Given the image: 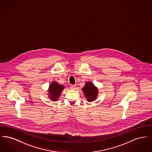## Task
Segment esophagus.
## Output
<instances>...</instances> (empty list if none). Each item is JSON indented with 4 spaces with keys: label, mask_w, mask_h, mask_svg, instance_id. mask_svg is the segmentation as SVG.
<instances>
[{
    "label": "esophagus",
    "mask_w": 152,
    "mask_h": 152,
    "mask_svg": "<svg viewBox=\"0 0 152 152\" xmlns=\"http://www.w3.org/2000/svg\"><path fill=\"white\" fill-rule=\"evenodd\" d=\"M76 85H71V88L72 89H76Z\"/></svg>",
    "instance_id": "1"
}]
</instances>
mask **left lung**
<instances>
[{"mask_svg":"<svg viewBox=\"0 0 152 152\" xmlns=\"http://www.w3.org/2000/svg\"><path fill=\"white\" fill-rule=\"evenodd\" d=\"M82 91L87 98V101H94L98 95V89L91 81L87 82L85 86L82 88Z\"/></svg>","mask_w":152,"mask_h":152,"instance_id":"8db88e82","label":"left lung"}]
</instances>
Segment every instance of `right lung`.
<instances>
[{
	"label": "right lung",
	"mask_w": 152,
	"mask_h": 152,
	"mask_svg": "<svg viewBox=\"0 0 152 152\" xmlns=\"http://www.w3.org/2000/svg\"><path fill=\"white\" fill-rule=\"evenodd\" d=\"M64 89V87L61 84H59L58 82L53 81L49 87V98L53 101L58 100L61 92Z\"/></svg>",
	"instance_id": "add662e5"
}]
</instances>
